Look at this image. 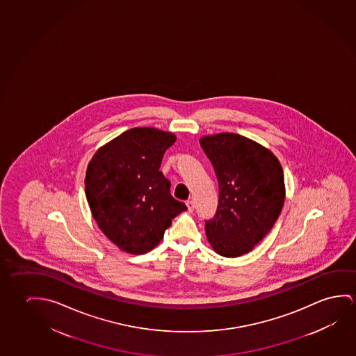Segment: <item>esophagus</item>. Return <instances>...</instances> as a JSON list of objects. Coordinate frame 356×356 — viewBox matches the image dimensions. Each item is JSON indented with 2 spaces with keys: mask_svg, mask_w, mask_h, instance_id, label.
<instances>
[{
  "mask_svg": "<svg viewBox=\"0 0 356 356\" xmlns=\"http://www.w3.org/2000/svg\"><path fill=\"white\" fill-rule=\"evenodd\" d=\"M186 206L187 208H188V211H190V212H192V211L195 209V202H193L192 200H188V201H186Z\"/></svg>",
  "mask_w": 356,
  "mask_h": 356,
  "instance_id": "34e87169",
  "label": "esophagus"
}]
</instances>
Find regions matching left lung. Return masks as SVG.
Here are the masks:
<instances>
[{"label": "left lung", "mask_w": 356, "mask_h": 356, "mask_svg": "<svg viewBox=\"0 0 356 356\" xmlns=\"http://www.w3.org/2000/svg\"><path fill=\"white\" fill-rule=\"evenodd\" d=\"M219 185L217 212L204 229L214 252L225 257L252 252L279 218L284 171L268 149L236 133L200 139Z\"/></svg>", "instance_id": "1"}]
</instances>
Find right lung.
I'll return each instance as SVG.
<instances>
[{"label":"right lung","mask_w":356,"mask_h":356,"mask_svg":"<svg viewBox=\"0 0 356 356\" xmlns=\"http://www.w3.org/2000/svg\"><path fill=\"white\" fill-rule=\"evenodd\" d=\"M175 140L169 131L131 128L101 147L88 163L85 192L93 218L123 252H150L171 220L187 209L171 196V184L159 171Z\"/></svg>","instance_id":"obj_1"}]
</instances>
